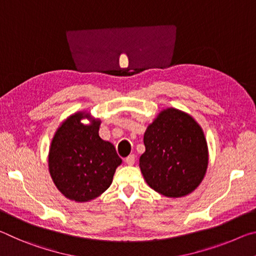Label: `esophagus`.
I'll return each instance as SVG.
<instances>
[{
	"label": "esophagus",
	"instance_id": "esophagus-1",
	"mask_svg": "<svg viewBox=\"0 0 256 256\" xmlns=\"http://www.w3.org/2000/svg\"><path fill=\"white\" fill-rule=\"evenodd\" d=\"M124 161H126V163H127V164L132 166L134 163H135V161H136V156H134V154H130V156L124 158Z\"/></svg>",
	"mask_w": 256,
	"mask_h": 256
}]
</instances>
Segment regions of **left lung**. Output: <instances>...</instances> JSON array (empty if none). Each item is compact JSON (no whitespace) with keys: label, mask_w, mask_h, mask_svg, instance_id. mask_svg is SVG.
I'll list each match as a JSON object with an SVG mask.
<instances>
[{"label":"left lung","mask_w":256,"mask_h":256,"mask_svg":"<svg viewBox=\"0 0 256 256\" xmlns=\"http://www.w3.org/2000/svg\"><path fill=\"white\" fill-rule=\"evenodd\" d=\"M144 145L140 166L156 192L182 198L202 182L208 168V144L202 128L190 116L176 108L162 111L146 129Z\"/></svg>","instance_id":"left-lung-1"}]
</instances>
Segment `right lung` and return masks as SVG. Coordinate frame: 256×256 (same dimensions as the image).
Wrapping results in <instances>:
<instances>
[{
    "mask_svg": "<svg viewBox=\"0 0 256 256\" xmlns=\"http://www.w3.org/2000/svg\"><path fill=\"white\" fill-rule=\"evenodd\" d=\"M87 114L76 113L66 119L50 148V174L66 198L87 202L110 187L121 158L114 146L98 135L100 121L82 124Z\"/></svg>",
    "mask_w": 256,
    "mask_h": 256,
    "instance_id": "add662e5",
    "label": "right lung"
}]
</instances>
